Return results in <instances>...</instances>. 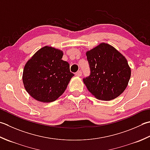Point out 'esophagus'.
<instances>
[{"mask_svg": "<svg viewBox=\"0 0 150 150\" xmlns=\"http://www.w3.org/2000/svg\"><path fill=\"white\" fill-rule=\"evenodd\" d=\"M75 75L77 76V77H81V76L82 75V72L81 71H79L75 73Z\"/></svg>", "mask_w": 150, "mask_h": 150, "instance_id": "1", "label": "esophagus"}]
</instances>
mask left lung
<instances>
[{"label": "left lung", "mask_w": 150, "mask_h": 150, "mask_svg": "<svg viewBox=\"0 0 150 150\" xmlns=\"http://www.w3.org/2000/svg\"><path fill=\"white\" fill-rule=\"evenodd\" d=\"M90 75L83 79L87 89L96 98L110 101L127 88L131 74L125 57L113 46L101 43L86 52Z\"/></svg>", "instance_id": "left-lung-1"}]
</instances>
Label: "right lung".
<instances>
[{
    "label": "right lung",
    "instance_id": "right-lung-1",
    "mask_svg": "<svg viewBox=\"0 0 150 150\" xmlns=\"http://www.w3.org/2000/svg\"><path fill=\"white\" fill-rule=\"evenodd\" d=\"M63 52L45 46L26 62L23 72V83L26 92L36 100L50 103L65 92L74 74L69 64L62 60Z\"/></svg>",
    "mask_w": 150,
    "mask_h": 150
}]
</instances>
